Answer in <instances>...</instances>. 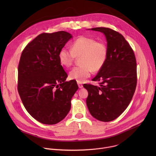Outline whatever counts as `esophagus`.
Returning a JSON list of instances; mask_svg holds the SVG:
<instances>
[{"label": "esophagus", "instance_id": "obj_1", "mask_svg": "<svg viewBox=\"0 0 156 156\" xmlns=\"http://www.w3.org/2000/svg\"><path fill=\"white\" fill-rule=\"evenodd\" d=\"M77 83H78V85L79 88H82V87H83V84H82V83H81L77 81Z\"/></svg>", "mask_w": 156, "mask_h": 156}]
</instances>
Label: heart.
Returning a JSON list of instances; mask_svg holds the SVG:
<instances>
[{"label":"heart","mask_w":156,"mask_h":156,"mask_svg":"<svg viewBox=\"0 0 156 156\" xmlns=\"http://www.w3.org/2000/svg\"><path fill=\"white\" fill-rule=\"evenodd\" d=\"M76 57H81V65L74 67L69 77L81 83L90 76L92 71L96 72L102 68L107 57V48L104 42L81 36L72 44L71 49L62 48L58 55L60 64L66 68L72 65Z\"/></svg>","instance_id":"obj_1"}]
</instances>
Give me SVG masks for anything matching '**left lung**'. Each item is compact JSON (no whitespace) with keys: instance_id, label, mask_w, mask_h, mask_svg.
Here are the masks:
<instances>
[{"instance_id":"obj_1","label":"left lung","mask_w":156,"mask_h":156,"mask_svg":"<svg viewBox=\"0 0 156 156\" xmlns=\"http://www.w3.org/2000/svg\"><path fill=\"white\" fill-rule=\"evenodd\" d=\"M87 30L104 34L107 57L102 68L92 80L99 81V86L83 85L88 92L86 105L94 118L110 122L124 112L135 93L136 58L129 44L119 33L103 27Z\"/></svg>"}]
</instances>
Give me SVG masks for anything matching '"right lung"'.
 Wrapping results in <instances>:
<instances>
[{"instance_id":"obj_1","label":"right lung","mask_w":156,"mask_h":156,"mask_svg":"<svg viewBox=\"0 0 156 156\" xmlns=\"http://www.w3.org/2000/svg\"><path fill=\"white\" fill-rule=\"evenodd\" d=\"M72 38L71 34L63 31L42 33L22 52L18 91L27 112L43 124H56L67 115L78 89L76 81H66L68 75L58 57Z\"/></svg>"}]
</instances>
